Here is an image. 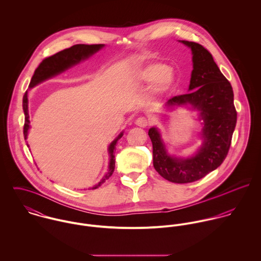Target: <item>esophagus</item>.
<instances>
[{
  "mask_svg": "<svg viewBox=\"0 0 261 261\" xmlns=\"http://www.w3.org/2000/svg\"><path fill=\"white\" fill-rule=\"evenodd\" d=\"M136 124L141 126V127H147L149 124V121L146 118V117H139L137 120H136Z\"/></svg>",
  "mask_w": 261,
  "mask_h": 261,
  "instance_id": "obj_1",
  "label": "esophagus"
}]
</instances>
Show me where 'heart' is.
I'll list each match as a JSON object with an SVG mask.
<instances>
[{"label": "heart", "mask_w": 261, "mask_h": 261, "mask_svg": "<svg viewBox=\"0 0 261 261\" xmlns=\"http://www.w3.org/2000/svg\"><path fill=\"white\" fill-rule=\"evenodd\" d=\"M135 79L140 82L152 81V90L158 93L166 92L174 85L175 74L171 67L154 63L140 68L135 74Z\"/></svg>", "instance_id": "1"}]
</instances>
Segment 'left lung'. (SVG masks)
<instances>
[{
    "instance_id": "1",
    "label": "left lung",
    "mask_w": 261,
    "mask_h": 261,
    "mask_svg": "<svg viewBox=\"0 0 261 261\" xmlns=\"http://www.w3.org/2000/svg\"><path fill=\"white\" fill-rule=\"evenodd\" d=\"M181 42L191 48L193 54L189 85L191 92L174 96L166 106L172 108L190 103L200 112V119L204 123L203 145L195 155L180 159L167 153L155 127L149 128V137L155 171L170 182L186 184L204 178L223 163L230 149L237 112L232 86L221 73L212 54L196 42Z\"/></svg>"
}]
</instances>
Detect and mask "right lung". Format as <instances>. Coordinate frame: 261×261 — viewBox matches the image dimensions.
<instances>
[{"label":"right lung","instance_id":"1","mask_svg":"<svg viewBox=\"0 0 261 261\" xmlns=\"http://www.w3.org/2000/svg\"><path fill=\"white\" fill-rule=\"evenodd\" d=\"M105 45L103 44H93V45H86V44H77L73 45L70 48L64 49L50 57L45 58L36 68L34 75L31 79V82L29 84V87L32 88L35 85L39 84L40 82L59 74L63 72L64 70L68 69L69 67L73 66L75 64L79 63L81 60L87 59L91 55H93L95 52H97L99 49H101ZM23 111L25 114V123H24V138L27 140L28 130L30 128V120H29V112H28V91L25 92L23 96ZM122 133L118 135V137L112 142L109 148V152L111 154L110 160V166H109V172L107 175L101 179V181L96 184L95 186L90 188L89 190L97 189L98 187L101 186L110 177L112 176L114 167H115V159H114V150H115V145L117 141L122 137Z\"/></svg>","mask_w":261,"mask_h":261}]
</instances>
